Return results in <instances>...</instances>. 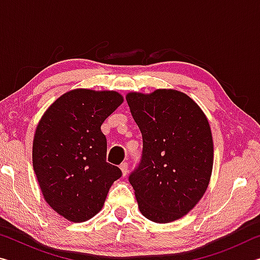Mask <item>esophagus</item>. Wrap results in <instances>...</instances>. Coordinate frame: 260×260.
<instances>
[{
	"label": "esophagus",
	"mask_w": 260,
	"mask_h": 260,
	"mask_svg": "<svg viewBox=\"0 0 260 260\" xmlns=\"http://www.w3.org/2000/svg\"><path fill=\"white\" fill-rule=\"evenodd\" d=\"M120 170L122 173V177H126L127 173H128V162H121L120 164Z\"/></svg>",
	"instance_id": "34e87169"
}]
</instances>
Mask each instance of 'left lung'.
Returning <instances> with one entry per match:
<instances>
[{
	"instance_id": "1",
	"label": "left lung",
	"mask_w": 260,
	"mask_h": 260,
	"mask_svg": "<svg viewBox=\"0 0 260 260\" xmlns=\"http://www.w3.org/2000/svg\"><path fill=\"white\" fill-rule=\"evenodd\" d=\"M126 101L143 139L142 159L129 175L140 212L157 223L175 221L199 203L210 183L213 141L208 118L175 89L133 91Z\"/></svg>"
}]
</instances>
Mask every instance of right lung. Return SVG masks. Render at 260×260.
Segmentation results:
<instances>
[{"instance_id": "1", "label": "right lung", "mask_w": 260, "mask_h": 260, "mask_svg": "<svg viewBox=\"0 0 260 260\" xmlns=\"http://www.w3.org/2000/svg\"><path fill=\"white\" fill-rule=\"evenodd\" d=\"M124 102L114 90L78 88L43 113L33 139L32 160L43 199L72 222L98 214L110 187L121 177L107 162L104 120Z\"/></svg>"}]
</instances>
